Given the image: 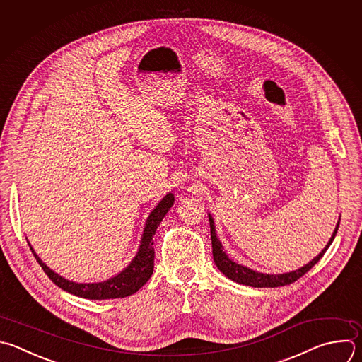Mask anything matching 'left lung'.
Masks as SVG:
<instances>
[{
  "label": "left lung",
  "mask_w": 362,
  "mask_h": 362,
  "mask_svg": "<svg viewBox=\"0 0 362 362\" xmlns=\"http://www.w3.org/2000/svg\"><path fill=\"white\" fill-rule=\"evenodd\" d=\"M209 221H210V235H211V247H213V259L214 263L217 266V269L230 280L238 283V284H245V286H250V287H281V286H288L294 281H297L300 277H303L307 272H310L311 267L315 266V263H318V260L324 256V253L327 252V249L331 246L332 240L337 234L339 221L329 238V242L327 243V246L324 247V250L315 257L308 264H305L304 267L291 272V273H284V274H263V273H257L253 272L245 266H240L234 262H231L226 253L221 249V243L218 242V238L216 235V230H214V221L211 218V216L209 214Z\"/></svg>",
  "instance_id": "1"
}]
</instances>
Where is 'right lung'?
Wrapping results in <instances>:
<instances>
[{"mask_svg": "<svg viewBox=\"0 0 362 362\" xmlns=\"http://www.w3.org/2000/svg\"><path fill=\"white\" fill-rule=\"evenodd\" d=\"M173 194H166L160 203L156 206V209L151 213L148 217L144 237L141 242L139 252L136 257L132 260V263L117 276L102 281V283H92V284H78L74 281H68L54 273L51 269H48L41 259L35 255V252L31 247L33 255L35 256L37 262L45 272V274L49 277L52 283H55L59 288L75 294L78 297L89 298V300H109V298H124L128 296L135 294L146 281L151 279L153 273L155 266V247H153V234L156 233L158 226L160 224L162 218L168 213V210L173 206Z\"/></svg>", "mask_w": 362, "mask_h": 362, "instance_id": "obj_1", "label": "right lung"}]
</instances>
